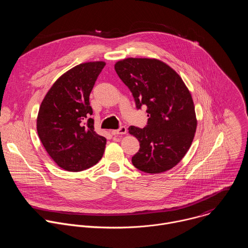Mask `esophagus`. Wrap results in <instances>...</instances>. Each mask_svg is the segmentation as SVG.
<instances>
[{
	"instance_id": "1",
	"label": "esophagus",
	"mask_w": 248,
	"mask_h": 248,
	"mask_svg": "<svg viewBox=\"0 0 248 248\" xmlns=\"http://www.w3.org/2000/svg\"><path fill=\"white\" fill-rule=\"evenodd\" d=\"M113 135H122V134H125L126 133V127L125 126H121L119 129H113L112 131Z\"/></svg>"
}]
</instances>
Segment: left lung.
I'll return each mask as SVG.
<instances>
[{"label": "left lung", "instance_id": "1", "mask_svg": "<svg viewBox=\"0 0 248 248\" xmlns=\"http://www.w3.org/2000/svg\"><path fill=\"white\" fill-rule=\"evenodd\" d=\"M115 69L132 93L136 109L147 108L145 127L128 128L140 145L131 159L133 166L148 173L173 168L188 151L196 130L187 87L171 67L156 59H124Z\"/></svg>", "mask_w": 248, "mask_h": 248}]
</instances>
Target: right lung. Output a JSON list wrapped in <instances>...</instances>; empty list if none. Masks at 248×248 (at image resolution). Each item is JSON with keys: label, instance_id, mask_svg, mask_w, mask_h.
I'll list each match as a JSON object with an SVG mask.
<instances>
[{"label": "right lung", "instance_id": "add662e5", "mask_svg": "<svg viewBox=\"0 0 248 248\" xmlns=\"http://www.w3.org/2000/svg\"><path fill=\"white\" fill-rule=\"evenodd\" d=\"M104 62L80 63L63 74L40 106L37 132L43 146L62 169L86 170L102 158L106 138L94 130L89 96Z\"/></svg>", "mask_w": 248, "mask_h": 248}]
</instances>
